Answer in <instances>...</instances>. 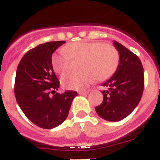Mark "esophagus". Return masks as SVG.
I'll list each match as a JSON object with an SVG mask.
<instances>
[{
  "instance_id": "1",
  "label": "esophagus",
  "mask_w": 160,
  "mask_h": 160,
  "mask_svg": "<svg viewBox=\"0 0 160 160\" xmlns=\"http://www.w3.org/2000/svg\"><path fill=\"white\" fill-rule=\"evenodd\" d=\"M89 92H90L89 90H88V91H82V92H79L78 94L79 95H87Z\"/></svg>"
}]
</instances>
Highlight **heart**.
Returning <instances> with one entry per match:
<instances>
[{"label":"heart","instance_id":"1","mask_svg":"<svg viewBox=\"0 0 160 160\" xmlns=\"http://www.w3.org/2000/svg\"><path fill=\"white\" fill-rule=\"evenodd\" d=\"M71 59L79 62V72L63 75L64 88L83 89L95 80L104 81L114 73L119 63V53L115 47L100 42H76L63 47L51 56V65L57 73H64L71 64Z\"/></svg>","mask_w":160,"mask_h":160}]
</instances>
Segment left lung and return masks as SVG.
<instances>
[{
	"label": "left lung",
	"instance_id": "left-lung-1",
	"mask_svg": "<svg viewBox=\"0 0 160 160\" xmlns=\"http://www.w3.org/2000/svg\"><path fill=\"white\" fill-rule=\"evenodd\" d=\"M113 46L119 53L116 72L102 86L104 98L96 111L101 118L118 122L128 116L139 104L144 90L143 66L137 55L118 42Z\"/></svg>",
	"mask_w": 160,
	"mask_h": 160
}]
</instances>
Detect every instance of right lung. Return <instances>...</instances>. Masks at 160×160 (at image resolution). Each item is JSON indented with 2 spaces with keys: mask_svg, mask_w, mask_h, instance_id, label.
I'll return each instance as SVG.
<instances>
[{
  "mask_svg": "<svg viewBox=\"0 0 160 160\" xmlns=\"http://www.w3.org/2000/svg\"><path fill=\"white\" fill-rule=\"evenodd\" d=\"M64 43L57 41L39 45L23 55L17 68L14 82L17 103L26 117L42 128L51 129L61 124L78 95L72 91L55 93L59 81L51 65V56Z\"/></svg>",
  "mask_w": 160,
  "mask_h": 160,
  "instance_id": "add662e5",
  "label": "right lung"
}]
</instances>
